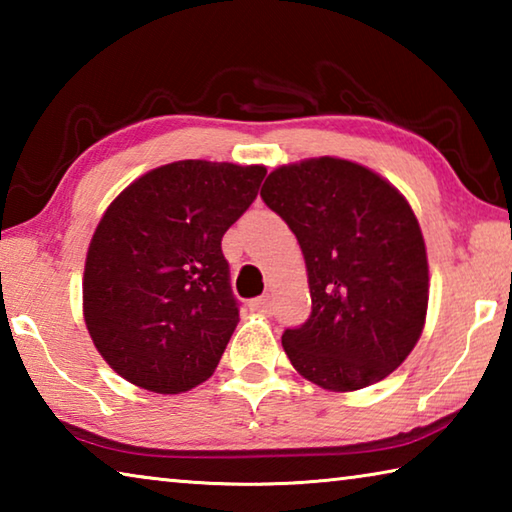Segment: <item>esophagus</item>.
<instances>
[{
  "label": "esophagus",
  "instance_id": "obj_1",
  "mask_svg": "<svg viewBox=\"0 0 512 512\" xmlns=\"http://www.w3.org/2000/svg\"><path fill=\"white\" fill-rule=\"evenodd\" d=\"M250 309L257 311V314H268V311H271V296L255 298L253 302H250Z\"/></svg>",
  "mask_w": 512,
  "mask_h": 512
}]
</instances>
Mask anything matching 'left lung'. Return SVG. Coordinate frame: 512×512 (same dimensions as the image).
Wrapping results in <instances>:
<instances>
[{"label":"left lung","mask_w":512,"mask_h":512,"mask_svg":"<svg viewBox=\"0 0 512 512\" xmlns=\"http://www.w3.org/2000/svg\"><path fill=\"white\" fill-rule=\"evenodd\" d=\"M262 198L307 266L311 316L282 334L291 366L332 393L391 375L429 307L427 246L409 201L379 173L332 155L277 167Z\"/></svg>","instance_id":"left-lung-1"}]
</instances>
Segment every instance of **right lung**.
<instances>
[{
	"mask_svg": "<svg viewBox=\"0 0 512 512\" xmlns=\"http://www.w3.org/2000/svg\"><path fill=\"white\" fill-rule=\"evenodd\" d=\"M264 176L262 164L180 160L108 205L85 257L83 318L117 375L160 395L214 375L239 323L221 239Z\"/></svg>",
	"mask_w": 512,
	"mask_h": 512,
	"instance_id": "obj_1",
	"label": "right lung"
}]
</instances>
